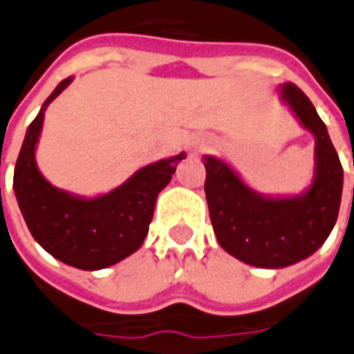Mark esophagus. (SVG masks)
<instances>
[{"label":"esophagus","instance_id":"obj_1","mask_svg":"<svg viewBox=\"0 0 354 354\" xmlns=\"http://www.w3.org/2000/svg\"><path fill=\"white\" fill-rule=\"evenodd\" d=\"M209 138H206V136H198V138H194L192 140V152L194 153H198V152H204V150H208L209 148Z\"/></svg>","mask_w":354,"mask_h":354}]
</instances>
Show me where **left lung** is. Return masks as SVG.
Listing matches in <instances>:
<instances>
[{
	"mask_svg": "<svg viewBox=\"0 0 354 354\" xmlns=\"http://www.w3.org/2000/svg\"><path fill=\"white\" fill-rule=\"evenodd\" d=\"M279 96L299 123L310 131L314 146L312 185L297 196H266L252 191L223 160L204 156L206 201L221 248L256 268H287L314 254L337 221L343 167L328 129L303 90L285 82Z\"/></svg>",
	"mask_w": 354,
	"mask_h": 354,
	"instance_id": "left-lung-1",
	"label": "left lung"
}]
</instances>
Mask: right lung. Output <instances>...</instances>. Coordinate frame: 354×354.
Here are the masks:
<instances>
[{"label": "right lung", "mask_w": 354, "mask_h": 354, "mask_svg": "<svg viewBox=\"0 0 354 354\" xmlns=\"http://www.w3.org/2000/svg\"><path fill=\"white\" fill-rule=\"evenodd\" d=\"M61 80L28 125L17 158L13 189L23 218L36 243L79 270H104L136 252L145 243L156 198L171 181L185 152L150 163L123 185L94 198L77 196L53 187L36 165V145L42 133L44 111L71 84Z\"/></svg>", "instance_id": "right-lung-1"}]
</instances>
